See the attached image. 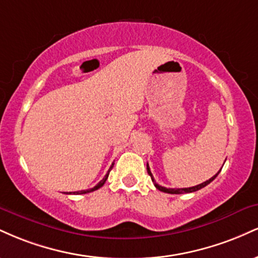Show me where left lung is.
I'll return each mask as SVG.
<instances>
[{
	"mask_svg": "<svg viewBox=\"0 0 258 258\" xmlns=\"http://www.w3.org/2000/svg\"><path fill=\"white\" fill-rule=\"evenodd\" d=\"M147 171H148V173H149V176L152 177V180H153L154 185L156 186V189H159L160 191H164V193H168V194H184V193H193V191L199 190V189L204 188V186H206L207 184H210V183H211L212 180H214V179L216 178V177H217V174L220 173V172H218L217 174H215L214 177H211V178H210L209 180H206V182L201 183V184H198V185H195V186H189V188H174V189H172V188H165V186L159 185L158 183L155 182V179H154V177H153L152 172H150L149 165H148V164H147Z\"/></svg>",
	"mask_w": 258,
	"mask_h": 258,
	"instance_id": "left-lung-1",
	"label": "left lung"
}]
</instances>
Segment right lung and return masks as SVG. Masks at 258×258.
<instances>
[{"instance_id":"add662e5","label":"right lung","mask_w":258,"mask_h":258,"mask_svg":"<svg viewBox=\"0 0 258 258\" xmlns=\"http://www.w3.org/2000/svg\"><path fill=\"white\" fill-rule=\"evenodd\" d=\"M112 166H114V162H112L111 164V166H110V168H109V171H108V173L105 174L104 176V178H103L102 180H100V182L98 183V184H97L96 186H93V188H91V189H87V190H80V191H74V194H87V193H91V191H94V190H97V189H99L100 186H103L104 185V183H105V180L108 179V176H109V172H110L111 171V168H112ZM67 194H73V193H67Z\"/></svg>"}]
</instances>
